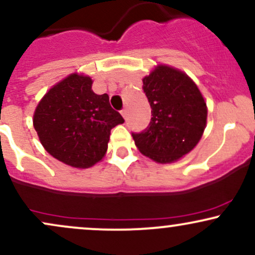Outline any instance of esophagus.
I'll use <instances>...</instances> for the list:
<instances>
[{
    "label": "esophagus",
    "mask_w": 255,
    "mask_h": 255,
    "mask_svg": "<svg viewBox=\"0 0 255 255\" xmlns=\"http://www.w3.org/2000/svg\"><path fill=\"white\" fill-rule=\"evenodd\" d=\"M121 115L124 116L125 120H127V109H122L121 110Z\"/></svg>",
    "instance_id": "obj_1"
}]
</instances>
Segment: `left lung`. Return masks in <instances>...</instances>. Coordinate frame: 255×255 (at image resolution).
I'll return each instance as SVG.
<instances>
[{
  "label": "left lung",
  "instance_id": "left-lung-1",
  "mask_svg": "<svg viewBox=\"0 0 255 255\" xmlns=\"http://www.w3.org/2000/svg\"><path fill=\"white\" fill-rule=\"evenodd\" d=\"M151 121L131 133L136 147L158 163L177 160L194 148L206 126L207 109L200 91L182 72L159 66L142 79Z\"/></svg>",
  "mask_w": 255,
  "mask_h": 255
}]
</instances>
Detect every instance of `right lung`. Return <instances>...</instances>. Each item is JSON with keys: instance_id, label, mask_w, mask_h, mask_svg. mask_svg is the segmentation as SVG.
Wrapping results in <instances>:
<instances>
[{"instance_id": "1", "label": "right lung", "mask_w": 255, "mask_h": 255, "mask_svg": "<svg viewBox=\"0 0 255 255\" xmlns=\"http://www.w3.org/2000/svg\"><path fill=\"white\" fill-rule=\"evenodd\" d=\"M125 120L96 95L89 77L72 74L55 85L38 104L33 126L46 151L75 168H90L104 157L110 130Z\"/></svg>"}]
</instances>
